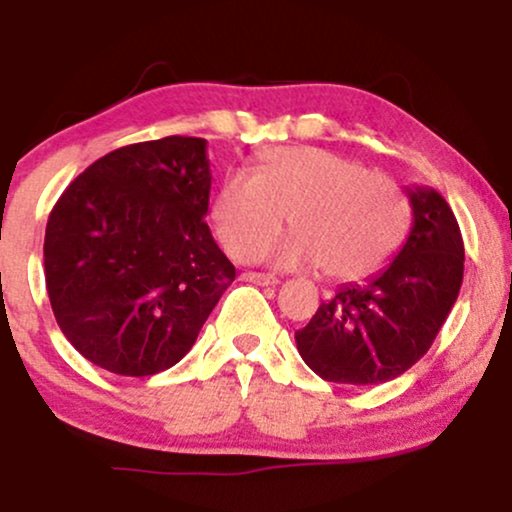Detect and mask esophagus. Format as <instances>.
<instances>
[{
    "mask_svg": "<svg viewBox=\"0 0 512 512\" xmlns=\"http://www.w3.org/2000/svg\"><path fill=\"white\" fill-rule=\"evenodd\" d=\"M245 279L252 281V284H257V286H276V284H279V279H276V276L260 274V272H248V274H245Z\"/></svg>",
    "mask_w": 512,
    "mask_h": 512,
    "instance_id": "obj_1",
    "label": "esophagus"
}]
</instances>
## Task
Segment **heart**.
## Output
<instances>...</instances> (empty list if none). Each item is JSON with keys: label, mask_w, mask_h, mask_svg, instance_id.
<instances>
[{"label": "heart", "mask_w": 512, "mask_h": 512, "mask_svg": "<svg viewBox=\"0 0 512 512\" xmlns=\"http://www.w3.org/2000/svg\"><path fill=\"white\" fill-rule=\"evenodd\" d=\"M214 226L223 248L252 260L279 236V267L320 264L332 279L373 274L399 248L409 226V204L390 178L363 163L315 146L264 151L255 173L236 170L214 199Z\"/></svg>", "instance_id": "heart-1"}]
</instances>
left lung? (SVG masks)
<instances>
[{"instance_id":"8db88e82","label":"left lung","mask_w":512,"mask_h":512,"mask_svg":"<svg viewBox=\"0 0 512 512\" xmlns=\"http://www.w3.org/2000/svg\"><path fill=\"white\" fill-rule=\"evenodd\" d=\"M411 228L383 272L346 284L296 332L298 354L327 383L395 380L431 349L460 296L464 245L433 187H407Z\"/></svg>"}]
</instances>
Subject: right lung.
<instances>
[{
    "label": "right lung",
    "instance_id": "1",
    "mask_svg": "<svg viewBox=\"0 0 512 512\" xmlns=\"http://www.w3.org/2000/svg\"><path fill=\"white\" fill-rule=\"evenodd\" d=\"M207 139L166 137L98 158L45 228V284L64 337L110 373L144 378L180 361L236 267L204 221Z\"/></svg>",
    "mask_w": 512,
    "mask_h": 512
}]
</instances>
